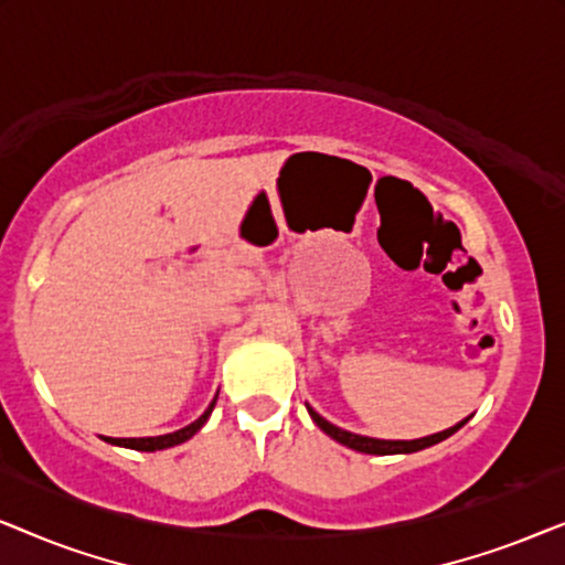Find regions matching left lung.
<instances>
[{
  "label": "left lung",
  "instance_id": "obj_1",
  "mask_svg": "<svg viewBox=\"0 0 565 565\" xmlns=\"http://www.w3.org/2000/svg\"><path fill=\"white\" fill-rule=\"evenodd\" d=\"M308 414H311V419L319 424V429L327 431L331 439H337V443H342L347 447H352V450L358 452H367V455H396V452H416V450H424V447H431L437 443H443L450 435H455L462 424L468 419H462L460 424H455V427L445 429V431H437V435H429V437H422V439H412V443H404V439H373V437H362V435H352V431L347 429H339L334 424L323 419L313 412L311 406H308Z\"/></svg>",
  "mask_w": 565,
  "mask_h": 565
}]
</instances>
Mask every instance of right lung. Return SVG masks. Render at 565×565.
I'll list each match as a JSON object with an SVG mask.
<instances>
[{
  "label": "right lung",
  "instance_id": "add662e5",
  "mask_svg": "<svg viewBox=\"0 0 565 565\" xmlns=\"http://www.w3.org/2000/svg\"><path fill=\"white\" fill-rule=\"evenodd\" d=\"M215 406V398L211 401V406L205 408V414L200 416V419H195L192 424H188L184 429H177L172 431V435H161V437H130V439H107V443L113 445H120V447H130V450H141V452H153V450H167V447H174L184 443V439H190L195 431L203 427V424L207 422V416H211Z\"/></svg>",
  "mask_w": 565,
  "mask_h": 565
}]
</instances>
